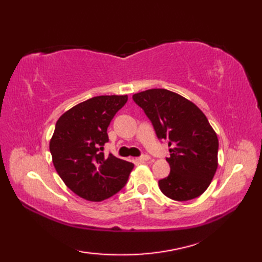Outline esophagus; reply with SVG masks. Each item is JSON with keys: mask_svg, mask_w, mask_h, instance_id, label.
Listing matches in <instances>:
<instances>
[{"mask_svg": "<svg viewBox=\"0 0 262 262\" xmlns=\"http://www.w3.org/2000/svg\"><path fill=\"white\" fill-rule=\"evenodd\" d=\"M149 159H151V158H149L148 155H143V157L138 158L137 160L140 161V162H147V161H149Z\"/></svg>", "mask_w": 262, "mask_h": 262, "instance_id": "obj_1", "label": "esophagus"}]
</instances>
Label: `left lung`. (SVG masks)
Segmentation results:
<instances>
[{
	"mask_svg": "<svg viewBox=\"0 0 262 262\" xmlns=\"http://www.w3.org/2000/svg\"><path fill=\"white\" fill-rule=\"evenodd\" d=\"M133 99L160 140H169L170 174L159 181L161 191L178 202L199 197L219 165V138L208 119L190 100L165 89L138 92Z\"/></svg>",
	"mask_w": 262,
	"mask_h": 262,
	"instance_id": "left-lung-1",
	"label": "left lung"
}]
</instances>
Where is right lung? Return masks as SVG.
<instances>
[{"label":"right lung","mask_w":262,"mask_h":262,"mask_svg":"<svg viewBox=\"0 0 262 262\" xmlns=\"http://www.w3.org/2000/svg\"><path fill=\"white\" fill-rule=\"evenodd\" d=\"M127 96H99L66 111L49 142L53 163L64 183L89 202H102L121 190L134 164L109 154L107 129Z\"/></svg>","instance_id":"obj_1"}]
</instances>
